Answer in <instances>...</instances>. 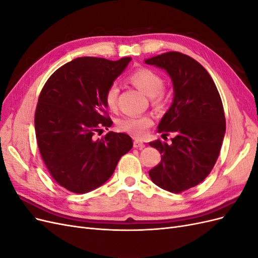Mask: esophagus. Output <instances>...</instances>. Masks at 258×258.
<instances>
[{
	"mask_svg": "<svg viewBox=\"0 0 258 258\" xmlns=\"http://www.w3.org/2000/svg\"><path fill=\"white\" fill-rule=\"evenodd\" d=\"M134 147H136V148H143V147H145V144L142 141H140V140H135V141H134Z\"/></svg>",
	"mask_w": 258,
	"mask_h": 258,
	"instance_id": "1",
	"label": "esophagus"
}]
</instances>
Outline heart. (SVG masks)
<instances>
[{
	"label": "heart",
	"instance_id": "heart-1",
	"mask_svg": "<svg viewBox=\"0 0 258 258\" xmlns=\"http://www.w3.org/2000/svg\"><path fill=\"white\" fill-rule=\"evenodd\" d=\"M128 81L137 89L150 97L153 105L158 106L163 102V80L162 77L147 68H139L132 72ZM118 86L112 84L105 91L104 101L106 106L112 111L117 108V98H118ZM153 124L150 116H127L118 122V129L126 134L135 137H142L146 130Z\"/></svg>",
	"mask_w": 258,
	"mask_h": 258
}]
</instances>
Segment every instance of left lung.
I'll return each mask as SVG.
<instances>
[{
    "label": "left lung",
    "mask_w": 258,
    "mask_h": 258,
    "mask_svg": "<svg viewBox=\"0 0 258 258\" xmlns=\"http://www.w3.org/2000/svg\"><path fill=\"white\" fill-rule=\"evenodd\" d=\"M145 63L166 70L174 90L158 132L175 137L171 144L150 143L161 154V161L148 173L160 188L182 192L204 181L217 160L226 131L222 99L207 70L187 54L169 51Z\"/></svg>",
    "instance_id": "1"
}]
</instances>
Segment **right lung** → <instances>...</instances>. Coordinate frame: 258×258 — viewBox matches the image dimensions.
Listing matches in <instances>:
<instances>
[{
  "mask_svg": "<svg viewBox=\"0 0 258 258\" xmlns=\"http://www.w3.org/2000/svg\"><path fill=\"white\" fill-rule=\"evenodd\" d=\"M130 61L76 58L53 72L40 93L34 116L38 150L52 178L70 191L85 194L104 184L132 148L126 134L93 138L112 126L104 95Z\"/></svg>",
  "mask_w": 258,
  "mask_h": 258,
  "instance_id": "1",
  "label": "right lung"
}]
</instances>
